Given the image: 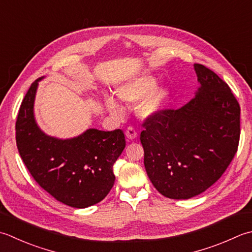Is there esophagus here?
Segmentation results:
<instances>
[{"label": "esophagus", "instance_id": "obj_1", "mask_svg": "<svg viewBox=\"0 0 252 252\" xmlns=\"http://www.w3.org/2000/svg\"><path fill=\"white\" fill-rule=\"evenodd\" d=\"M126 134L127 139L134 140V139H136V136H137V131H136L134 126H127V129L126 131Z\"/></svg>", "mask_w": 252, "mask_h": 252}]
</instances>
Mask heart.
Returning a JSON list of instances; mask_svg holds the SVG:
<instances>
[{"instance_id": "obj_1", "label": "heart", "mask_w": 252, "mask_h": 252, "mask_svg": "<svg viewBox=\"0 0 252 252\" xmlns=\"http://www.w3.org/2000/svg\"><path fill=\"white\" fill-rule=\"evenodd\" d=\"M156 84V78L151 75L137 77L132 82L126 84L125 86H122L119 92H118V95H119L122 100L127 102H135L154 90ZM168 99L169 91L165 87L157 88V90L152 92L143 100L140 107V111L143 115H153V113H156L164 109L167 102H168ZM106 103L109 110H118V105L113 98H108Z\"/></svg>"}]
</instances>
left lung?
<instances>
[{
  "mask_svg": "<svg viewBox=\"0 0 252 252\" xmlns=\"http://www.w3.org/2000/svg\"><path fill=\"white\" fill-rule=\"evenodd\" d=\"M200 88L179 109L147 116L140 140L144 166L156 190L189 199L215 184L233 160L240 137V106L229 86L194 64Z\"/></svg>",
  "mask_w": 252,
  "mask_h": 252,
  "instance_id": "1",
  "label": "left lung"
}]
</instances>
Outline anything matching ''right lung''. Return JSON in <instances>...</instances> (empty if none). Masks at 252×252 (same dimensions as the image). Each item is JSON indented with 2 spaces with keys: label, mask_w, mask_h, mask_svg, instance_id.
<instances>
[{
  "label": "right lung",
  "mask_w": 252,
  "mask_h": 252,
  "mask_svg": "<svg viewBox=\"0 0 252 252\" xmlns=\"http://www.w3.org/2000/svg\"><path fill=\"white\" fill-rule=\"evenodd\" d=\"M40 80L29 87L17 115L19 155L37 184L58 201L77 209L96 204L115 184L112 167L126 147L125 133L90 129L70 140L46 135L33 118Z\"/></svg>",
  "instance_id": "right-lung-1"
}]
</instances>
